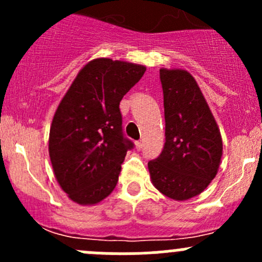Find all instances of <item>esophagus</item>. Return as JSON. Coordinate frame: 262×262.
Segmentation results:
<instances>
[{"instance_id": "1", "label": "esophagus", "mask_w": 262, "mask_h": 262, "mask_svg": "<svg viewBox=\"0 0 262 262\" xmlns=\"http://www.w3.org/2000/svg\"><path fill=\"white\" fill-rule=\"evenodd\" d=\"M143 148V142L142 141H137L136 142V149L137 150H141Z\"/></svg>"}]
</instances>
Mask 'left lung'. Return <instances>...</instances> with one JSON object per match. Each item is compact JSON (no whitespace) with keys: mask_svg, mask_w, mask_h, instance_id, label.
I'll return each mask as SVG.
<instances>
[{"mask_svg":"<svg viewBox=\"0 0 262 262\" xmlns=\"http://www.w3.org/2000/svg\"><path fill=\"white\" fill-rule=\"evenodd\" d=\"M166 142L148 162L153 186L173 200L207 189L221 165L223 143L216 121L195 78L185 70L161 68Z\"/></svg>","mask_w":262,"mask_h":262,"instance_id":"left-lung-1","label":"left lung"}]
</instances>
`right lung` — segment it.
Listing matches in <instances>:
<instances>
[{
  "mask_svg": "<svg viewBox=\"0 0 262 262\" xmlns=\"http://www.w3.org/2000/svg\"><path fill=\"white\" fill-rule=\"evenodd\" d=\"M146 72L134 63L97 58L87 63L53 116L49 156L55 179L71 200L94 205L112 194L133 143L123 136L124 95Z\"/></svg>",
  "mask_w": 262,
  "mask_h": 262,
  "instance_id": "1",
  "label": "right lung"
}]
</instances>
